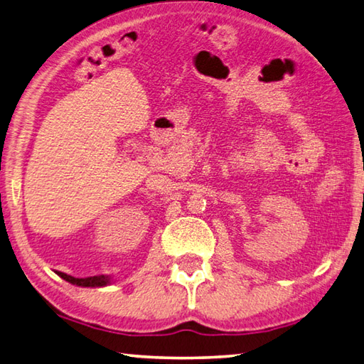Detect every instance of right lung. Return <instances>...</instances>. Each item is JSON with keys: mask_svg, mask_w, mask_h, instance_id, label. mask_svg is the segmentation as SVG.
I'll return each instance as SVG.
<instances>
[{"mask_svg": "<svg viewBox=\"0 0 364 364\" xmlns=\"http://www.w3.org/2000/svg\"><path fill=\"white\" fill-rule=\"evenodd\" d=\"M58 276H61L64 281H68L70 284H74V286L78 287H104V286H109L110 284V277L109 276H91V277H73L66 273H58Z\"/></svg>", "mask_w": 364, "mask_h": 364, "instance_id": "add662e5", "label": "right lung"}]
</instances>
